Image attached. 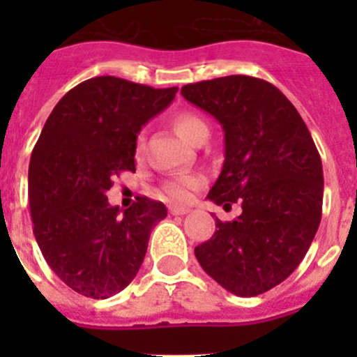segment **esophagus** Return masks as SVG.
<instances>
[{"mask_svg": "<svg viewBox=\"0 0 357 357\" xmlns=\"http://www.w3.org/2000/svg\"><path fill=\"white\" fill-rule=\"evenodd\" d=\"M189 209H185V207H178V206H172L169 207V214H173V216H184V214H188Z\"/></svg>", "mask_w": 357, "mask_h": 357, "instance_id": "obj_1", "label": "esophagus"}]
</instances>
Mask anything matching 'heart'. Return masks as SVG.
Segmentation results:
<instances>
[{"instance_id": "obj_1", "label": "heart", "mask_w": 357, "mask_h": 357, "mask_svg": "<svg viewBox=\"0 0 357 357\" xmlns=\"http://www.w3.org/2000/svg\"><path fill=\"white\" fill-rule=\"evenodd\" d=\"M173 127L178 132L182 139L188 141V143L195 144L200 137H206L209 135V127L207 123L200 118V116L193 114V112H181L178 116H175L173 119ZM135 151L139 153L141 151V137L137 139V146ZM202 185V178L197 175H181L175 176L172 181H168L164 184V193L168 195L169 198L178 202H185L191 198L195 189H198Z\"/></svg>"}]
</instances>
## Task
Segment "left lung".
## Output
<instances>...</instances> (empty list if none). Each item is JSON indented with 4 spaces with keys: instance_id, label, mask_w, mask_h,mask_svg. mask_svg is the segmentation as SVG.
<instances>
[{
    "instance_id": "1",
    "label": "left lung",
    "mask_w": 357,
    "mask_h": 357,
    "mask_svg": "<svg viewBox=\"0 0 357 357\" xmlns=\"http://www.w3.org/2000/svg\"><path fill=\"white\" fill-rule=\"evenodd\" d=\"M182 96L216 118L225 160L207 198L241 202L232 222L195 248L200 266L238 296H255L288 279L321 220L324 172L314 141L293 103L270 82L232 75L182 87Z\"/></svg>"
}]
</instances>
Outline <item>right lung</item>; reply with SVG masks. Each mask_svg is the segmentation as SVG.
Segmentation results:
<instances>
[{"label": "right lung", "instance_id": "1", "mask_svg": "<svg viewBox=\"0 0 357 357\" xmlns=\"http://www.w3.org/2000/svg\"><path fill=\"white\" fill-rule=\"evenodd\" d=\"M116 77L82 82L52 110L33 146L28 198L33 234L59 279L91 298H109L132 282L151 229L168 211L137 197L128 209L105 193L121 172H135V139L175 98Z\"/></svg>", "mask_w": 357, "mask_h": 357}]
</instances>
